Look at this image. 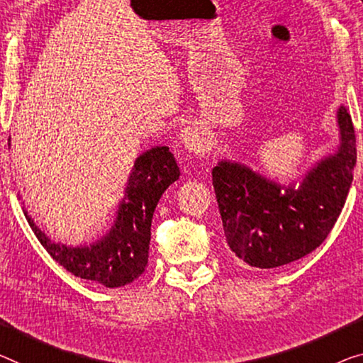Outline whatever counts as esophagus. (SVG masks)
<instances>
[{"label":"esophagus","instance_id":"esophagus-1","mask_svg":"<svg viewBox=\"0 0 363 363\" xmlns=\"http://www.w3.org/2000/svg\"><path fill=\"white\" fill-rule=\"evenodd\" d=\"M180 143L185 150L194 155H204L209 149L208 138L196 125H188L180 133Z\"/></svg>","mask_w":363,"mask_h":363}]
</instances>
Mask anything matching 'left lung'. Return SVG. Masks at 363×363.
<instances>
[{
	"label": "left lung",
	"mask_w": 363,
	"mask_h": 363,
	"mask_svg": "<svg viewBox=\"0 0 363 363\" xmlns=\"http://www.w3.org/2000/svg\"><path fill=\"white\" fill-rule=\"evenodd\" d=\"M339 144L303 175L279 183L247 164L219 159L213 185L228 248L243 263L271 269L325 242L344 208L357 162L349 108L339 105Z\"/></svg>",
	"instance_id": "obj_1"
}]
</instances>
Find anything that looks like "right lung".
<instances>
[{"label": "right lung", "instance_id": "obj_1", "mask_svg": "<svg viewBox=\"0 0 363 363\" xmlns=\"http://www.w3.org/2000/svg\"><path fill=\"white\" fill-rule=\"evenodd\" d=\"M178 177L180 169L167 146L139 154L126 180L125 196L116 206L113 224L96 242L84 245L55 242L22 209L38 242L66 271L108 289L123 287L146 271L155 206Z\"/></svg>", "mask_w": 363, "mask_h": 363}]
</instances>
